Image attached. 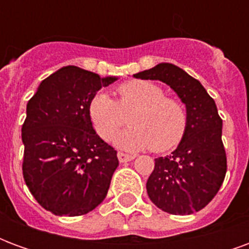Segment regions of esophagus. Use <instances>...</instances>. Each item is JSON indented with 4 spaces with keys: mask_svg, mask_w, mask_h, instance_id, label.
I'll return each mask as SVG.
<instances>
[{
    "mask_svg": "<svg viewBox=\"0 0 249 249\" xmlns=\"http://www.w3.org/2000/svg\"><path fill=\"white\" fill-rule=\"evenodd\" d=\"M117 157H119V161L120 162L132 161V160L135 159V156H132V155H126V153H123V152H120L119 155H117Z\"/></svg>",
    "mask_w": 249,
    "mask_h": 249,
    "instance_id": "1",
    "label": "esophagus"
}]
</instances>
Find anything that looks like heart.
Wrapping results in <instances>:
<instances>
[{
    "label": "heart",
    "mask_w": 249,
    "mask_h": 249,
    "mask_svg": "<svg viewBox=\"0 0 249 249\" xmlns=\"http://www.w3.org/2000/svg\"><path fill=\"white\" fill-rule=\"evenodd\" d=\"M117 93L119 101L97 93L89 103V119L101 139L110 140L124 125V113L132 112L130 126L114 139L119 148L140 151L151 146L152 151L167 152L180 144L188 125L181 101L167 97L160 85L148 80L124 82Z\"/></svg>",
    "instance_id": "1"
}]
</instances>
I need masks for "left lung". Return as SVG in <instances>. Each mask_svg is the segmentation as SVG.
Listing matches in <instances>:
<instances>
[{"mask_svg":"<svg viewBox=\"0 0 249 249\" xmlns=\"http://www.w3.org/2000/svg\"><path fill=\"white\" fill-rule=\"evenodd\" d=\"M133 76L165 82L185 104V135L172 155L155 159L146 192L152 203L164 212L195 213L216 196L227 172L221 141L223 120L216 104L198 80L169 62H161Z\"/></svg>","mask_w":249,"mask_h":249,"instance_id":"left-lung-1","label":"left lung"}]
</instances>
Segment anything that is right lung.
<instances>
[{
	"label": "right lung",
	"mask_w": 249,
	"mask_h": 249,
	"mask_svg": "<svg viewBox=\"0 0 249 249\" xmlns=\"http://www.w3.org/2000/svg\"><path fill=\"white\" fill-rule=\"evenodd\" d=\"M116 80L64 66L41 82L26 105L22 173L33 197L52 213L85 214L108 193L117 152L93 129L88 108Z\"/></svg>",
	"instance_id": "add662e5"
}]
</instances>
